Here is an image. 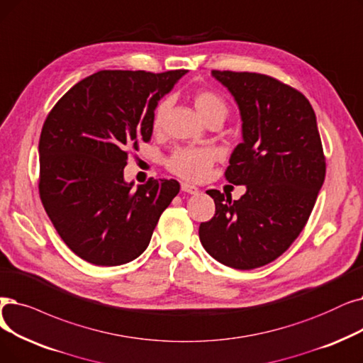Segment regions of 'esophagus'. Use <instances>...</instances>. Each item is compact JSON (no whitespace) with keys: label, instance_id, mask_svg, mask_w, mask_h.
Listing matches in <instances>:
<instances>
[{"label":"esophagus","instance_id":"34e87169","mask_svg":"<svg viewBox=\"0 0 363 363\" xmlns=\"http://www.w3.org/2000/svg\"><path fill=\"white\" fill-rule=\"evenodd\" d=\"M181 191L188 193V194H199V188L194 186V185H191V184L182 182V184H181Z\"/></svg>","mask_w":363,"mask_h":363}]
</instances>
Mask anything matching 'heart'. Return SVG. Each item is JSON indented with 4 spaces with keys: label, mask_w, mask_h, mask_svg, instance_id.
<instances>
[{
    "label": "heart",
    "mask_w": 363,
    "mask_h": 363,
    "mask_svg": "<svg viewBox=\"0 0 363 363\" xmlns=\"http://www.w3.org/2000/svg\"><path fill=\"white\" fill-rule=\"evenodd\" d=\"M194 106L197 113L203 117V120H208L212 117L225 118L228 108L225 101L219 96V94L209 91V90H199L193 96ZM169 102L162 101L155 108L152 124L155 129H160L164 116L167 113ZM215 162V154L209 148H182L169 159L167 166L175 173V175L188 179V181H201L208 175L211 166Z\"/></svg>",
    "instance_id": "1"
}]
</instances>
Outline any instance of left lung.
Instances as JSON below:
<instances>
[{"mask_svg": "<svg viewBox=\"0 0 363 363\" xmlns=\"http://www.w3.org/2000/svg\"><path fill=\"white\" fill-rule=\"evenodd\" d=\"M231 93L242 118V143L225 178L246 185L239 200L206 191L215 215L200 242L220 264L252 270L274 261L303 231L325 181L316 114L298 90L257 72L212 71Z\"/></svg>", "mask_w": 363, "mask_h": 363, "instance_id": "1", "label": "left lung"}]
</instances>
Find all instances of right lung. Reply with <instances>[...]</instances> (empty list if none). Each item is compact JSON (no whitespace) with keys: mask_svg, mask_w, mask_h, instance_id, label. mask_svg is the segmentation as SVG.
Instances as JSON below:
<instances>
[{"mask_svg":"<svg viewBox=\"0 0 363 363\" xmlns=\"http://www.w3.org/2000/svg\"><path fill=\"white\" fill-rule=\"evenodd\" d=\"M185 69L99 71L47 116L38 144L40 197L60 239L94 265H121L148 247L175 179L124 181L128 151L152 135L154 111Z\"/></svg>","mask_w":363,"mask_h":363,"instance_id":"obj_1","label":"right lung"}]
</instances>
